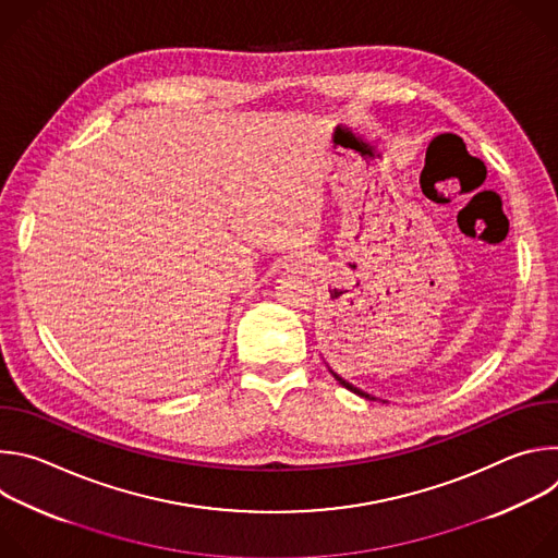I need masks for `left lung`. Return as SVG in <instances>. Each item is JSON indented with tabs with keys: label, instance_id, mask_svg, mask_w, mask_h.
<instances>
[{
	"label": "left lung",
	"instance_id": "left-lung-1",
	"mask_svg": "<svg viewBox=\"0 0 558 558\" xmlns=\"http://www.w3.org/2000/svg\"><path fill=\"white\" fill-rule=\"evenodd\" d=\"M327 366H329V364H327ZM329 371H331V375H333V377H336V379H338V381H340V384H342V386H344V388H349V390H353V392H355V395H360V397H364V400H371V402H373V400H377V397H373V395H368V392H364V390H362V388H357V386H353V384H351V381H347V379H344V377H342V375H338V373H336V371H333V368H331V366H329ZM381 402H384V400H381Z\"/></svg>",
	"mask_w": 558,
	"mask_h": 558
}]
</instances>
